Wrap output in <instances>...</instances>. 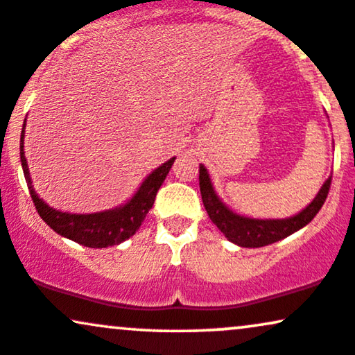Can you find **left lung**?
Wrapping results in <instances>:
<instances>
[{
	"instance_id": "left-lung-1",
	"label": "left lung",
	"mask_w": 355,
	"mask_h": 355,
	"mask_svg": "<svg viewBox=\"0 0 355 355\" xmlns=\"http://www.w3.org/2000/svg\"><path fill=\"white\" fill-rule=\"evenodd\" d=\"M199 187H201L204 207H206L211 220L231 243L241 245V248H262V245L274 244L294 234L295 231L302 229L314 219L322 204L326 202L329 187H331V178L324 182L314 201L306 209L287 219H251L232 212L218 198L211 184L207 169L202 164L199 166Z\"/></svg>"
}]
</instances>
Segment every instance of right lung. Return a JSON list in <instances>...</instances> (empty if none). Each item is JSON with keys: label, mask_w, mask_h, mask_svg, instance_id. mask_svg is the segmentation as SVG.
I'll return each mask as SVG.
<instances>
[{"label": "right lung", "mask_w": 355, "mask_h": 355, "mask_svg": "<svg viewBox=\"0 0 355 355\" xmlns=\"http://www.w3.org/2000/svg\"><path fill=\"white\" fill-rule=\"evenodd\" d=\"M26 124V121H24ZM24 124L23 131H21V141H19V156H21V166H23L24 179L28 182L29 194H31L33 202H35L37 214L41 219L53 229L54 232L62 237L74 241V243L86 245V248H107V245H118L123 241L129 239L131 236L136 234L141 224L148 214L149 209L153 207L154 199H156L157 191L162 182H164L166 176H168L171 166L176 157H171L164 164L154 169L148 178L144 179L143 184L136 191L124 206L116 207V209L94 212V214H69V212H61L58 209H53L46 204L36 191L33 189L31 178H29L28 171V161L24 157Z\"/></svg>", "instance_id": "add662e5"}]
</instances>
